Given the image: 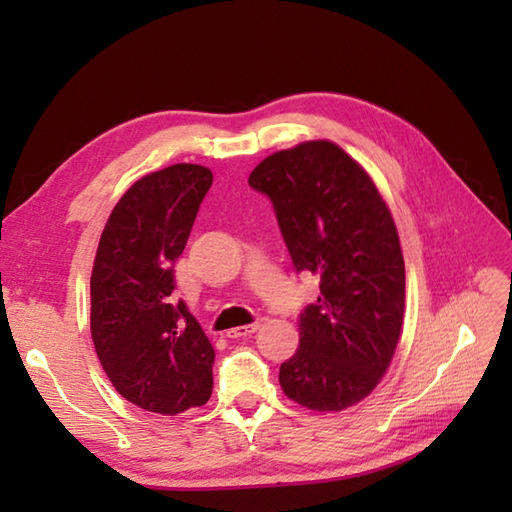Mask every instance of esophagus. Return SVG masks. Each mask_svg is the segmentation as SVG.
Wrapping results in <instances>:
<instances>
[{
    "instance_id": "esophagus-1",
    "label": "esophagus",
    "mask_w": 512,
    "mask_h": 512,
    "mask_svg": "<svg viewBox=\"0 0 512 512\" xmlns=\"http://www.w3.org/2000/svg\"><path fill=\"white\" fill-rule=\"evenodd\" d=\"M257 330H259V321L248 323V325H237V328L228 330L226 336H228V339H239V336H250V334H255Z\"/></svg>"
}]
</instances>
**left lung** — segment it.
I'll list each match as a JSON object with an SVG mask.
<instances>
[{"mask_svg":"<svg viewBox=\"0 0 512 512\" xmlns=\"http://www.w3.org/2000/svg\"><path fill=\"white\" fill-rule=\"evenodd\" d=\"M273 202L297 273L319 277L301 312L299 350L279 367L284 394L314 411H341L387 372L405 317V262L383 195L330 140L259 162L248 178Z\"/></svg>","mask_w":512,"mask_h":512,"instance_id":"obj_1","label":"left lung"}]
</instances>
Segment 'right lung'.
<instances>
[{
    "label": "right lung",
    "instance_id": "obj_1",
    "mask_svg": "<svg viewBox=\"0 0 512 512\" xmlns=\"http://www.w3.org/2000/svg\"><path fill=\"white\" fill-rule=\"evenodd\" d=\"M211 182V169L187 162L140 178L114 206L94 257V350L118 394L165 416L213 391V345L173 297V264Z\"/></svg>",
    "mask_w": 512,
    "mask_h": 512
}]
</instances>
